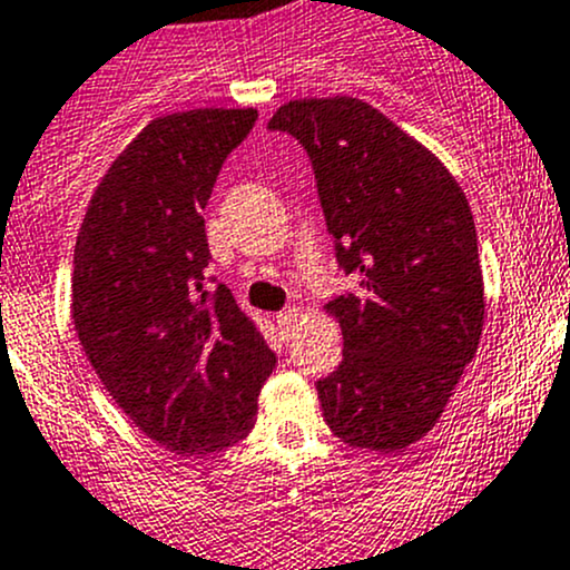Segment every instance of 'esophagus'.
<instances>
[{
  "label": "esophagus",
  "instance_id": "obj_1",
  "mask_svg": "<svg viewBox=\"0 0 570 570\" xmlns=\"http://www.w3.org/2000/svg\"><path fill=\"white\" fill-rule=\"evenodd\" d=\"M301 314H303L301 306H289L284 314H278L281 327H284L286 333H292L297 327V322H301Z\"/></svg>",
  "mask_w": 570,
  "mask_h": 570
}]
</instances>
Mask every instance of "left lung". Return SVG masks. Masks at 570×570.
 <instances>
[{
  "instance_id": "left-lung-1",
  "label": "left lung",
  "mask_w": 570,
  "mask_h": 570,
  "mask_svg": "<svg viewBox=\"0 0 570 570\" xmlns=\"http://www.w3.org/2000/svg\"><path fill=\"white\" fill-rule=\"evenodd\" d=\"M303 142L327 232L361 289L325 306L344 358L322 377V416L344 444L402 452L430 433L485 322L474 217L439 157L353 96L295 99L269 118Z\"/></svg>"
}]
</instances>
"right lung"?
Here are the masks:
<instances>
[{
  "label": "right lung",
  "mask_w": 570,
  "mask_h": 570,
  "mask_svg": "<svg viewBox=\"0 0 570 570\" xmlns=\"http://www.w3.org/2000/svg\"><path fill=\"white\" fill-rule=\"evenodd\" d=\"M258 112L154 118L96 187L73 248L71 320L120 411L165 450L206 455L243 441L275 353L226 284L206 292L204 212Z\"/></svg>",
  "instance_id": "obj_1"
}]
</instances>
